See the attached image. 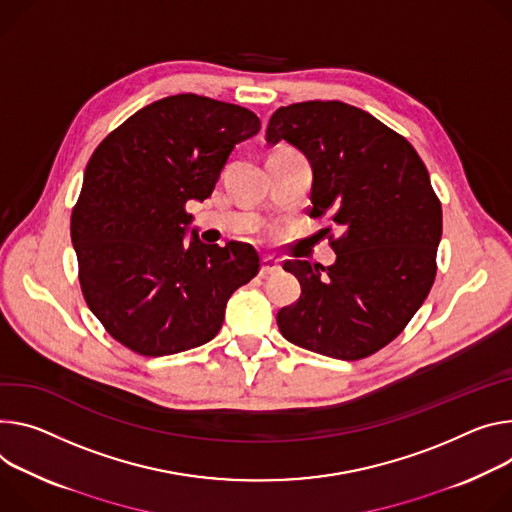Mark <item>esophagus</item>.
<instances>
[{"label": "esophagus", "mask_w": 512, "mask_h": 512, "mask_svg": "<svg viewBox=\"0 0 512 512\" xmlns=\"http://www.w3.org/2000/svg\"><path fill=\"white\" fill-rule=\"evenodd\" d=\"M275 271H280V261L273 259V257H263L261 263V275H271Z\"/></svg>", "instance_id": "1"}]
</instances>
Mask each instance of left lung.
Listing matches in <instances>:
<instances>
[{
	"label": "left lung",
	"instance_id": "8db88e82",
	"mask_svg": "<svg viewBox=\"0 0 512 512\" xmlns=\"http://www.w3.org/2000/svg\"><path fill=\"white\" fill-rule=\"evenodd\" d=\"M265 141L306 155L310 216L327 214L339 230L329 237L333 265L284 263L302 294L277 312V327L290 343L335 359L380 351L435 282L443 214L425 163L404 136L337 100L275 110Z\"/></svg>",
	"mask_w": 512,
	"mask_h": 512
}]
</instances>
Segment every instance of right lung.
<instances>
[{
	"mask_svg": "<svg viewBox=\"0 0 512 512\" xmlns=\"http://www.w3.org/2000/svg\"><path fill=\"white\" fill-rule=\"evenodd\" d=\"M259 118L196 94L153 102L91 155L71 214L79 284L89 310L130 351L161 357L200 347L261 259L251 245H204L188 202H204L235 145Z\"/></svg>",
	"mask_w": 512,
	"mask_h": 512,
	"instance_id": "obj_1",
	"label": "right lung"
}]
</instances>
